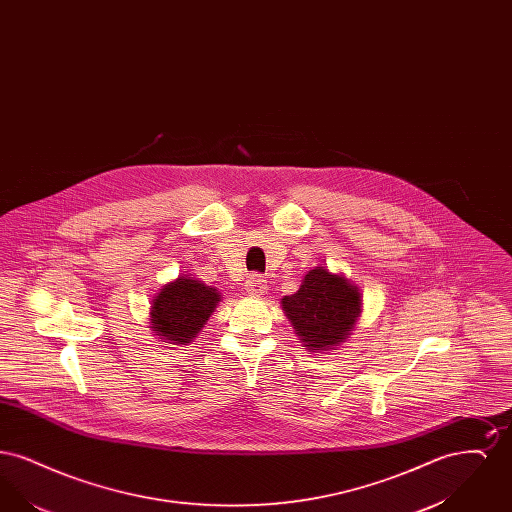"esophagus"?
<instances>
[{
    "instance_id": "1",
    "label": "esophagus",
    "mask_w": 512,
    "mask_h": 512,
    "mask_svg": "<svg viewBox=\"0 0 512 512\" xmlns=\"http://www.w3.org/2000/svg\"><path fill=\"white\" fill-rule=\"evenodd\" d=\"M245 293L249 297H263L267 293V280L259 274H251L245 280Z\"/></svg>"
}]
</instances>
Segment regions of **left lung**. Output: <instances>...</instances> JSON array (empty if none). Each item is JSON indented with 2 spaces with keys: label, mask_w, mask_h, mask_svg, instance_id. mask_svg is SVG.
<instances>
[{
  "label": "left lung",
  "mask_w": 512,
  "mask_h": 512,
  "mask_svg": "<svg viewBox=\"0 0 512 512\" xmlns=\"http://www.w3.org/2000/svg\"><path fill=\"white\" fill-rule=\"evenodd\" d=\"M282 311L307 351L322 353L345 343L363 313V293L341 272L311 268L297 292L282 297Z\"/></svg>",
  "instance_id": "8db88e82"
}]
</instances>
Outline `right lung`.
Wrapping results in <instances>:
<instances>
[{
    "label": "right lung",
    "mask_w": 512,
    "mask_h": 512,
    "mask_svg": "<svg viewBox=\"0 0 512 512\" xmlns=\"http://www.w3.org/2000/svg\"><path fill=\"white\" fill-rule=\"evenodd\" d=\"M219 303L217 288L203 284L192 274H180L151 301L149 328L153 336H159L165 343L188 345L197 338Z\"/></svg>",
    "instance_id": "right-lung-1"
}]
</instances>
